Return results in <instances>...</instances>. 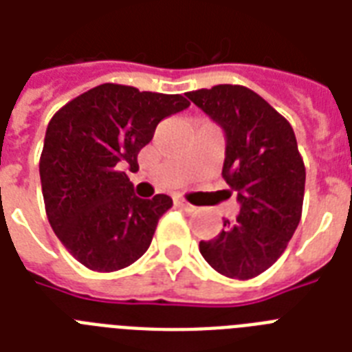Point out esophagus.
<instances>
[{
	"instance_id": "1",
	"label": "esophagus",
	"mask_w": 352,
	"mask_h": 352,
	"mask_svg": "<svg viewBox=\"0 0 352 352\" xmlns=\"http://www.w3.org/2000/svg\"><path fill=\"white\" fill-rule=\"evenodd\" d=\"M175 206L177 208L184 210V212H193V210H195V206L188 203V201H184V199H175Z\"/></svg>"
}]
</instances>
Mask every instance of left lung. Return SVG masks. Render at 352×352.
I'll return each mask as SVG.
<instances>
[{
  "instance_id": "1",
  "label": "left lung",
  "mask_w": 352,
  "mask_h": 352,
  "mask_svg": "<svg viewBox=\"0 0 352 352\" xmlns=\"http://www.w3.org/2000/svg\"><path fill=\"white\" fill-rule=\"evenodd\" d=\"M226 135L223 177L241 212L214 239L201 241L208 265L226 278L252 279L278 261L300 225L305 164L289 120L245 85L186 93Z\"/></svg>"
}]
</instances>
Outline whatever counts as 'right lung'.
<instances>
[{
    "label": "right lung",
    "instance_id": "right-lung-1",
    "mask_svg": "<svg viewBox=\"0 0 352 352\" xmlns=\"http://www.w3.org/2000/svg\"><path fill=\"white\" fill-rule=\"evenodd\" d=\"M188 106L182 95L102 84L54 113L40 157L45 214L85 268L117 272L149 248L173 201L164 193L138 199L122 170L137 171L157 124Z\"/></svg>",
    "mask_w": 352,
    "mask_h": 352
}]
</instances>
